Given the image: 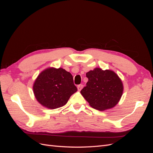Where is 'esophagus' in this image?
Here are the masks:
<instances>
[{"mask_svg":"<svg viewBox=\"0 0 153 153\" xmlns=\"http://www.w3.org/2000/svg\"><path fill=\"white\" fill-rule=\"evenodd\" d=\"M82 88H83V85H82V84H80V85H78L77 86V89H78V90L79 91L82 90Z\"/></svg>","mask_w":153,"mask_h":153,"instance_id":"obj_1","label":"esophagus"}]
</instances>
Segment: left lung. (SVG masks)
I'll return each mask as SVG.
<instances>
[{"label":"left lung","instance_id":"obj_1","mask_svg":"<svg viewBox=\"0 0 153 153\" xmlns=\"http://www.w3.org/2000/svg\"><path fill=\"white\" fill-rule=\"evenodd\" d=\"M86 76L88 82L80 92L92 108L102 111L117 104L123 94V86L116 73L95 68L87 73Z\"/></svg>","mask_w":153,"mask_h":153}]
</instances>
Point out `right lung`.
Listing matches in <instances>:
<instances>
[{"mask_svg": "<svg viewBox=\"0 0 153 153\" xmlns=\"http://www.w3.org/2000/svg\"><path fill=\"white\" fill-rule=\"evenodd\" d=\"M36 98L50 109L65 105L77 91L71 74L62 68H48L41 72L33 86Z\"/></svg>", "mask_w": 153, "mask_h": 153, "instance_id": "right-lung-1", "label": "right lung"}]
</instances>
